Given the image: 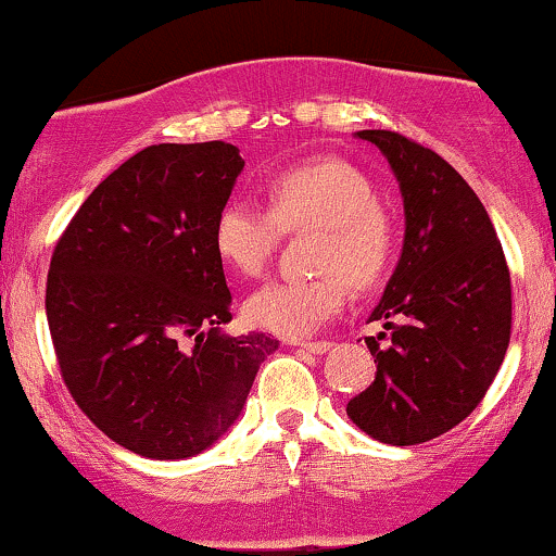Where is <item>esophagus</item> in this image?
<instances>
[{
	"mask_svg": "<svg viewBox=\"0 0 556 556\" xmlns=\"http://www.w3.org/2000/svg\"><path fill=\"white\" fill-rule=\"evenodd\" d=\"M298 346H303L305 352H311V354H326L331 350V342H305V344H298Z\"/></svg>",
	"mask_w": 556,
	"mask_h": 556,
	"instance_id": "1",
	"label": "esophagus"
}]
</instances>
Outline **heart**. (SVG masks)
Returning <instances> with one entry per match:
<instances>
[{
    "label": "heart",
    "instance_id": "obj_1",
    "mask_svg": "<svg viewBox=\"0 0 556 556\" xmlns=\"http://www.w3.org/2000/svg\"><path fill=\"white\" fill-rule=\"evenodd\" d=\"M266 204L232 199L212 227L214 251L227 269L258 277L282 230L320 227L318 269L313 279H271L243 303L245 318L285 339H307L342 311L350 279L370 287L383 279L393 256V223L376 204L363 170L339 157H320L274 173Z\"/></svg>",
    "mask_w": 556,
    "mask_h": 556
}]
</instances>
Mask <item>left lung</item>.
<instances>
[{
  "instance_id": "obj_1",
  "label": "left lung",
  "mask_w": 556,
  "mask_h": 556,
  "mask_svg": "<svg viewBox=\"0 0 556 556\" xmlns=\"http://www.w3.org/2000/svg\"><path fill=\"white\" fill-rule=\"evenodd\" d=\"M404 199V249L370 320L376 380L346 404L359 430L388 445H417L477 409L510 344V271L490 214L438 152L396 131L365 129ZM391 317L400 320L393 325Z\"/></svg>"
}]
</instances>
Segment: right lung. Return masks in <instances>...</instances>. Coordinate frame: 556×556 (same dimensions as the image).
Wrapping results in <instances>:
<instances>
[{"label": "right lung", "instance_id": "1", "mask_svg": "<svg viewBox=\"0 0 556 556\" xmlns=\"http://www.w3.org/2000/svg\"><path fill=\"white\" fill-rule=\"evenodd\" d=\"M236 144H152L111 173L59 238L46 318L72 399L144 458H191L243 412L269 333L230 337L212 227L243 170Z\"/></svg>", "mask_w": 556, "mask_h": 556}]
</instances>
